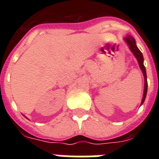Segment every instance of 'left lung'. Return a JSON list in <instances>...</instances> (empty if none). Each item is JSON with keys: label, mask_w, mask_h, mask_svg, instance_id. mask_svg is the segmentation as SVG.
Listing matches in <instances>:
<instances>
[{"label": "left lung", "mask_w": 159, "mask_h": 159, "mask_svg": "<svg viewBox=\"0 0 159 159\" xmlns=\"http://www.w3.org/2000/svg\"><path fill=\"white\" fill-rule=\"evenodd\" d=\"M125 41L127 44H128L129 48L131 50V52L133 53V54L135 56V57L138 60L139 65V67L140 69L142 70V72H143V77H144V90H143V99H142V102H141V105L143 104L144 100H145L146 94H147V90H148V82H147V75H146V69L144 65H143V57L142 53L140 52V50L139 49L137 45H136L135 39L132 37V36L129 35L127 37L125 38Z\"/></svg>", "instance_id": "obj_1"}]
</instances>
